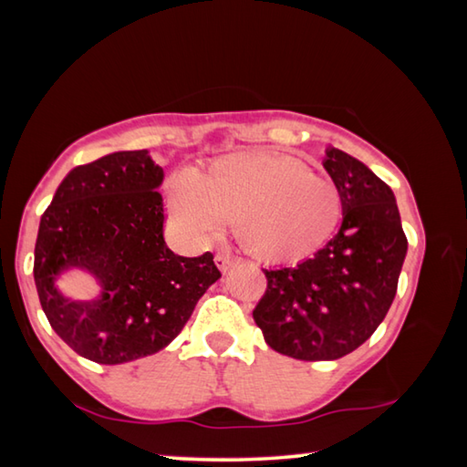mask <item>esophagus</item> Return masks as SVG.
Here are the masks:
<instances>
[{"mask_svg": "<svg viewBox=\"0 0 467 467\" xmlns=\"http://www.w3.org/2000/svg\"><path fill=\"white\" fill-rule=\"evenodd\" d=\"M234 262H236V259L231 255V253H228V251H218V255H216V265L220 267V270H223V272H228V270H231V267L234 265Z\"/></svg>", "mask_w": 467, "mask_h": 467, "instance_id": "34e87169", "label": "esophagus"}]
</instances>
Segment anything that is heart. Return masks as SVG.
<instances>
[{
  "label": "heart",
  "instance_id": "1",
  "mask_svg": "<svg viewBox=\"0 0 467 467\" xmlns=\"http://www.w3.org/2000/svg\"><path fill=\"white\" fill-rule=\"evenodd\" d=\"M169 212L195 239L212 241L231 226L259 259L298 262L331 239L344 203L334 181L295 158L241 152L218 158L197 183L181 181Z\"/></svg>",
  "mask_w": 467,
  "mask_h": 467
}]
</instances>
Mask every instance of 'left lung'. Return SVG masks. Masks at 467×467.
<instances>
[{"instance_id":"obj_1","label":"left lung","mask_w":467,"mask_h":467,"mask_svg":"<svg viewBox=\"0 0 467 467\" xmlns=\"http://www.w3.org/2000/svg\"><path fill=\"white\" fill-rule=\"evenodd\" d=\"M323 169L342 193V226L313 259L264 270L267 288L253 309L267 346L309 362L342 358L373 336L408 251L389 185L337 148L326 150Z\"/></svg>"}]
</instances>
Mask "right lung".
Returning a JSON list of instances; mask_svg holds the SVG:
<instances>
[{"label":"right lung","instance_id":"right-lung-1","mask_svg":"<svg viewBox=\"0 0 467 467\" xmlns=\"http://www.w3.org/2000/svg\"><path fill=\"white\" fill-rule=\"evenodd\" d=\"M162 179L148 150L107 154L69 171L41 216L38 300L55 334L99 365H123L167 348L220 278L210 251L181 257L164 243ZM72 269L95 278L97 297L62 295L57 280Z\"/></svg>","mask_w":467,"mask_h":467}]
</instances>
